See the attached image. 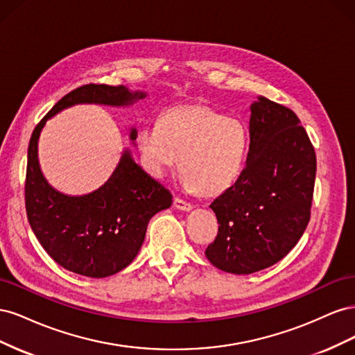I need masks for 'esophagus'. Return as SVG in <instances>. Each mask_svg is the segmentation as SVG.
Segmentation results:
<instances>
[{
  "mask_svg": "<svg viewBox=\"0 0 355 355\" xmlns=\"http://www.w3.org/2000/svg\"><path fill=\"white\" fill-rule=\"evenodd\" d=\"M175 207L178 209V210H184V211H189L191 209H192V204L191 202H188V201H185V200H182V198H179V197H176L175 198Z\"/></svg>",
  "mask_w": 355,
  "mask_h": 355,
  "instance_id": "obj_1",
  "label": "esophagus"
}]
</instances>
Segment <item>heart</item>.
I'll return each instance as SVG.
<instances>
[{"mask_svg":"<svg viewBox=\"0 0 355 355\" xmlns=\"http://www.w3.org/2000/svg\"><path fill=\"white\" fill-rule=\"evenodd\" d=\"M136 142L149 175L164 178L179 164L187 191L218 196L241 175L249 135L237 116L204 105H184L166 111L159 123H146Z\"/></svg>","mask_w":355,"mask_h":355,"instance_id":"b5f03b06","label":"heart"}]
</instances>
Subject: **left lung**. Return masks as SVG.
I'll use <instances>...</instances> for the list:
<instances>
[{"label": "left lung", "instance_id": "8db88e82", "mask_svg": "<svg viewBox=\"0 0 355 355\" xmlns=\"http://www.w3.org/2000/svg\"><path fill=\"white\" fill-rule=\"evenodd\" d=\"M250 112L245 167L210 204L219 231L206 249L214 266L241 275L277 263L297 244L317 170L314 146L292 110L259 96Z\"/></svg>", "mask_w": 355, "mask_h": 355}]
</instances>
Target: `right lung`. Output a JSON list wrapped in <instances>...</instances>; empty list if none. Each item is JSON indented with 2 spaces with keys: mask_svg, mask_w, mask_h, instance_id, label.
Returning a JSON list of instances; mask_svg holds the SVG:
<instances>
[{
  "mask_svg": "<svg viewBox=\"0 0 355 355\" xmlns=\"http://www.w3.org/2000/svg\"><path fill=\"white\" fill-rule=\"evenodd\" d=\"M146 93L124 85L85 84L53 106L32 132L25 182L26 214L40 244L65 270L103 278L124 270L139 253L148 222L173 202L170 191L124 149L114 173L90 194L72 197L49 185L38 163V139L49 118L78 103L128 106ZM137 130H130L135 142Z\"/></svg>",
  "mask_w": 355,
  "mask_h": 355,
  "instance_id": "add662e5",
  "label": "right lung"
}]
</instances>
